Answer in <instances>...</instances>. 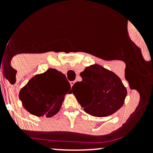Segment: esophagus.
<instances>
[{
	"label": "esophagus",
	"instance_id": "34e87169",
	"mask_svg": "<svg viewBox=\"0 0 153 153\" xmlns=\"http://www.w3.org/2000/svg\"><path fill=\"white\" fill-rule=\"evenodd\" d=\"M70 83H71V87H72L73 85H74L75 81H71V82H70Z\"/></svg>",
	"mask_w": 153,
	"mask_h": 153
}]
</instances>
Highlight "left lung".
<instances>
[{"mask_svg":"<svg viewBox=\"0 0 153 153\" xmlns=\"http://www.w3.org/2000/svg\"><path fill=\"white\" fill-rule=\"evenodd\" d=\"M81 82L73 85L79 88L75 95L84 111L94 117H105L114 114L124 103L127 91L122 80L112 71L99 65H91L80 73Z\"/></svg>","mask_w":153,"mask_h":153,"instance_id":"left-lung-1","label":"left lung"}]
</instances>
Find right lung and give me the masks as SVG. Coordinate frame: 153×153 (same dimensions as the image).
<instances>
[{
	"mask_svg": "<svg viewBox=\"0 0 153 153\" xmlns=\"http://www.w3.org/2000/svg\"><path fill=\"white\" fill-rule=\"evenodd\" d=\"M70 89L71 85L65 75L50 68L31 78L21 89L19 99L24 108L31 114L51 118L58 113Z\"/></svg>",
	"mask_w": 153,
	"mask_h": 153,
	"instance_id": "right-lung-1",
	"label": "right lung"
}]
</instances>
